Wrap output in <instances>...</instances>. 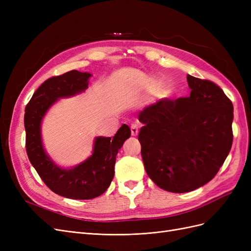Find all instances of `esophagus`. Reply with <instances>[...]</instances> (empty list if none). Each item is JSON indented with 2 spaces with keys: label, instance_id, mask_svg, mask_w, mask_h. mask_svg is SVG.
Segmentation results:
<instances>
[{
  "label": "esophagus",
  "instance_id": "34e87169",
  "mask_svg": "<svg viewBox=\"0 0 251 251\" xmlns=\"http://www.w3.org/2000/svg\"><path fill=\"white\" fill-rule=\"evenodd\" d=\"M138 133H139V126L137 124H133L131 126V134H132V136L136 137V136L138 135Z\"/></svg>",
  "mask_w": 251,
  "mask_h": 251
}]
</instances>
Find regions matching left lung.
I'll use <instances>...</instances> for the list:
<instances>
[{"label":"left lung","instance_id":"left-lung-1","mask_svg":"<svg viewBox=\"0 0 251 251\" xmlns=\"http://www.w3.org/2000/svg\"><path fill=\"white\" fill-rule=\"evenodd\" d=\"M191 94L139 112L138 140L149 177L166 192L187 193L216 174L232 146L233 105L209 80L187 75Z\"/></svg>","mask_w":251,"mask_h":251}]
</instances>
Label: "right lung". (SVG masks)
<instances>
[{"instance_id":"obj_1","label":"right lung","mask_w":251,"mask_h":251,"mask_svg":"<svg viewBox=\"0 0 251 251\" xmlns=\"http://www.w3.org/2000/svg\"><path fill=\"white\" fill-rule=\"evenodd\" d=\"M92 74L72 70L47 79L35 91L25 109L26 151L30 162L52 192L75 200L93 199L102 195L114 177V165L119 149L130 138L131 130L123 125L114 137H96L92 155L85 161L65 169L57 165L43 146L42 121L60 98L85 92Z\"/></svg>"}]
</instances>
